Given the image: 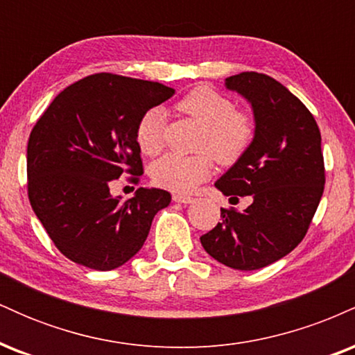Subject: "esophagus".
Returning a JSON list of instances; mask_svg holds the SVG:
<instances>
[{
	"mask_svg": "<svg viewBox=\"0 0 355 355\" xmlns=\"http://www.w3.org/2000/svg\"><path fill=\"white\" fill-rule=\"evenodd\" d=\"M195 198L193 197H189V195H173V202H178V203H191Z\"/></svg>",
	"mask_w": 355,
	"mask_h": 355,
	"instance_id": "1",
	"label": "esophagus"
}]
</instances>
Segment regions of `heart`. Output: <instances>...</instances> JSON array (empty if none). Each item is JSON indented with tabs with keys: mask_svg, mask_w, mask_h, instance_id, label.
Masks as SVG:
<instances>
[{
	"mask_svg": "<svg viewBox=\"0 0 355 355\" xmlns=\"http://www.w3.org/2000/svg\"><path fill=\"white\" fill-rule=\"evenodd\" d=\"M177 110L202 125L198 150L202 153L183 157L168 153L152 165L153 182L158 187L189 193L211 175L214 157L223 165H232L247 152L254 140V120L235 110L234 101L207 87L193 88L178 100ZM165 112L150 108L138 120L135 138L145 155H157L164 148Z\"/></svg>",
	"mask_w": 355,
	"mask_h": 355,
	"instance_id": "heart-1",
	"label": "heart"
}]
</instances>
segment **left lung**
<instances>
[{
  "instance_id": "1",
  "label": "left lung",
  "mask_w": 355,
  "mask_h": 355,
  "mask_svg": "<svg viewBox=\"0 0 355 355\" xmlns=\"http://www.w3.org/2000/svg\"><path fill=\"white\" fill-rule=\"evenodd\" d=\"M225 87L254 110L250 146L215 182L232 198L250 195L243 211L220 209L222 222L202 235L205 252L223 266L257 270L302 242L324 193L320 130L307 107L263 73L229 76Z\"/></svg>"
}]
</instances>
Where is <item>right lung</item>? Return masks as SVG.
I'll return each instance as SVG.
<instances>
[{
  "instance_id": "right-lung-1",
  "label": "right lung",
  "mask_w": 355,
  "mask_h": 355,
  "mask_svg": "<svg viewBox=\"0 0 355 355\" xmlns=\"http://www.w3.org/2000/svg\"><path fill=\"white\" fill-rule=\"evenodd\" d=\"M173 93L157 81L96 73L64 88L36 121L26 152L28 198L67 259L113 270L144 247L172 195L140 187L121 202L110 185L121 175L138 183V120Z\"/></svg>"
}]
</instances>
